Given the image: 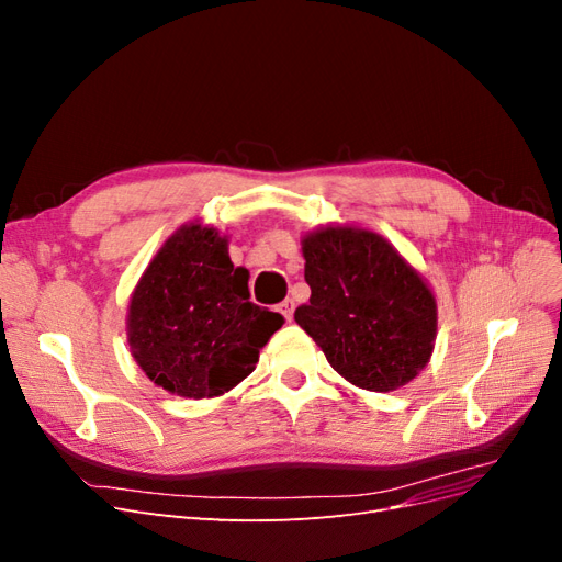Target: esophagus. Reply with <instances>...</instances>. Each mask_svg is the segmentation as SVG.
<instances>
[{"instance_id": "obj_1", "label": "esophagus", "mask_w": 562, "mask_h": 562, "mask_svg": "<svg viewBox=\"0 0 562 562\" xmlns=\"http://www.w3.org/2000/svg\"><path fill=\"white\" fill-rule=\"evenodd\" d=\"M279 312H281V316L285 318V321H293V312H295V302L293 300H283L281 304H279Z\"/></svg>"}]
</instances>
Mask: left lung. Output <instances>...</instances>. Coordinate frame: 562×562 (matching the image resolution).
<instances>
[{
	"label": "left lung",
	"mask_w": 562,
	"mask_h": 562,
	"mask_svg": "<svg viewBox=\"0 0 562 562\" xmlns=\"http://www.w3.org/2000/svg\"><path fill=\"white\" fill-rule=\"evenodd\" d=\"M307 304L297 326L351 384L394 391L429 363L436 297L417 271L380 234L321 227L302 239Z\"/></svg>",
	"instance_id": "obj_1"
}]
</instances>
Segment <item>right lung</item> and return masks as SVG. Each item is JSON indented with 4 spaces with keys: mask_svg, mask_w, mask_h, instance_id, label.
<instances>
[{
    "mask_svg": "<svg viewBox=\"0 0 562 562\" xmlns=\"http://www.w3.org/2000/svg\"><path fill=\"white\" fill-rule=\"evenodd\" d=\"M283 316L250 302L248 269L234 267L227 236L182 225L155 255L128 304V345L157 386L213 398L246 380Z\"/></svg>",
    "mask_w": 562,
    "mask_h": 562,
    "instance_id": "add662e5",
    "label": "right lung"
}]
</instances>
